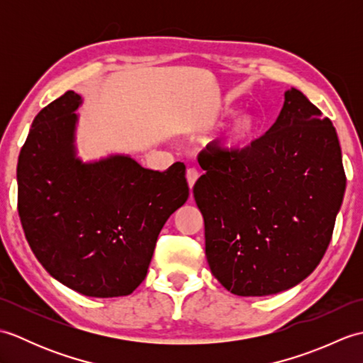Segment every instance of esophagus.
<instances>
[{"instance_id": "34e87169", "label": "esophagus", "mask_w": 363, "mask_h": 363, "mask_svg": "<svg viewBox=\"0 0 363 363\" xmlns=\"http://www.w3.org/2000/svg\"><path fill=\"white\" fill-rule=\"evenodd\" d=\"M187 182H189V187L190 189H194V186H195V182H196V179H198V176H199V172L198 169L195 168V167H190V168H187Z\"/></svg>"}]
</instances>
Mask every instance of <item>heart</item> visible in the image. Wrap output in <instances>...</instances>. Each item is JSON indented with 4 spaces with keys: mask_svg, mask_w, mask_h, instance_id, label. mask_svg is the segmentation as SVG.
Returning <instances> with one entry per match:
<instances>
[{
    "mask_svg": "<svg viewBox=\"0 0 363 363\" xmlns=\"http://www.w3.org/2000/svg\"><path fill=\"white\" fill-rule=\"evenodd\" d=\"M254 128H256V120H254L251 113L238 115L225 135L226 148H242V146L251 138Z\"/></svg>",
    "mask_w": 363,
    "mask_h": 363,
    "instance_id": "heart-1",
    "label": "heart"
}]
</instances>
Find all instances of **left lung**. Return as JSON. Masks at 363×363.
<instances>
[{
	"label": "left lung",
	"mask_w": 363,
	"mask_h": 363,
	"mask_svg": "<svg viewBox=\"0 0 363 363\" xmlns=\"http://www.w3.org/2000/svg\"><path fill=\"white\" fill-rule=\"evenodd\" d=\"M194 187L212 274L238 296H267L309 276L325 256L346 176L333 121L299 90L242 150L207 146Z\"/></svg>",
	"instance_id": "1"
}]
</instances>
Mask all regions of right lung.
I'll list each match as a JSON object with an SVG mask.
<instances>
[{
	"instance_id": "right-lung-1",
	"label": "right lung",
	"mask_w": 363,
	"mask_h": 363,
	"mask_svg": "<svg viewBox=\"0 0 363 363\" xmlns=\"http://www.w3.org/2000/svg\"><path fill=\"white\" fill-rule=\"evenodd\" d=\"M68 90L37 113L18 156V215L34 256L86 296L130 295L145 279L160 229L187 201L186 165L154 172L128 156L82 164Z\"/></svg>"
}]
</instances>
